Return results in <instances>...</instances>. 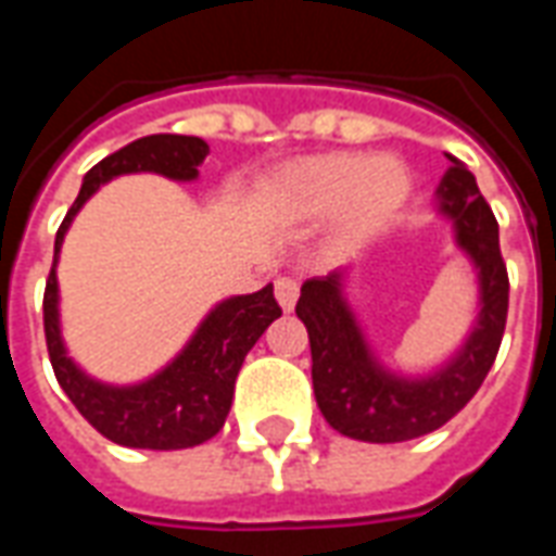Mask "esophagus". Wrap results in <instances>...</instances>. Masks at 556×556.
<instances>
[{"label": "esophagus", "mask_w": 556, "mask_h": 556, "mask_svg": "<svg viewBox=\"0 0 556 556\" xmlns=\"http://www.w3.org/2000/svg\"><path fill=\"white\" fill-rule=\"evenodd\" d=\"M298 298H301V286L294 282L291 277H279L277 279V303L286 309V313H291L294 309V303H298Z\"/></svg>", "instance_id": "esophagus-1"}]
</instances>
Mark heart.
<instances>
[{
    "mask_svg": "<svg viewBox=\"0 0 556 556\" xmlns=\"http://www.w3.org/2000/svg\"><path fill=\"white\" fill-rule=\"evenodd\" d=\"M414 175L393 154L333 151L294 163L279 175L277 199L298 219H327L339 214L337 243L357 250L372 241L408 205Z\"/></svg>",
    "mask_w": 556,
    "mask_h": 556,
    "instance_id": "heart-1",
    "label": "heart"
}]
</instances>
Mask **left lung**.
I'll list each match as a JSON object with an SVG mask.
<instances>
[{
	"label": "left lung",
	"instance_id": "left-lung-1",
	"mask_svg": "<svg viewBox=\"0 0 556 556\" xmlns=\"http://www.w3.org/2000/svg\"><path fill=\"white\" fill-rule=\"evenodd\" d=\"M438 199L441 214L453 219L455 243L473 262L479 277L477 327L438 372L402 378L375 361L342 294V274L303 282L294 313L309 333L315 402L327 422L354 441L399 443L441 429L477 396L501 349L509 277L501 255L497 219L462 160L453 157L438 187Z\"/></svg>",
	"mask_w": 556,
	"mask_h": 556
}]
</instances>
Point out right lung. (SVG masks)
<instances>
[{"mask_svg": "<svg viewBox=\"0 0 556 556\" xmlns=\"http://www.w3.org/2000/svg\"><path fill=\"white\" fill-rule=\"evenodd\" d=\"M205 157V139L178 134H154L118 148L86 172L79 195L55 231L53 267L43 291V337L55 381L103 438L134 450H187L211 441L223 429L247 351L258 342L267 325L282 315L274 286L217 303L181 354L154 378L134 387H110L89 378L67 357L59 330L55 262L71 219L101 184L127 172H157L172 181H193Z\"/></svg>", "mask_w": 556, "mask_h": 556, "instance_id": "obj_1", "label": "right lung"}]
</instances>
